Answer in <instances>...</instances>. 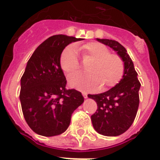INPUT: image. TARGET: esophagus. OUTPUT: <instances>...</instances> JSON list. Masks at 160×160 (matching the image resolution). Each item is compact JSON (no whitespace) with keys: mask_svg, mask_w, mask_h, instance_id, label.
<instances>
[{"mask_svg":"<svg viewBox=\"0 0 160 160\" xmlns=\"http://www.w3.org/2000/svg\"><path fill=\"white\" fill-rule=\"evenodd\" d=\"M82 95L84 98H87V97H88V95H87V93H85V92H82Z\"/></svg>","mask_w":160,"mask_h":160,"instance_id":"34e87169","label":"esophagus"}]
</instances>
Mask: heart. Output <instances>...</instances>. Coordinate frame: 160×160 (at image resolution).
<instances>
[{
  "label": "heart",
  "instance_id": "b5f03b06",
  "mask_svg": "<svg viewBox=\"0 0 160 160\" xmlns=\"http://www.w3.org/2000/svg\"><path fill=\"white\" fill-rule=\"evenodd\" d=\"M84 57L93 60L88 66V74L76 73L68 79L69 85L80 90H95L116 85L124 74V62L116 54H111L107 47L98 42H89L81 47ZM60 65L65 74L71 75L79 70L77 51L69 46L62 52Z\"/></svg>",
  "mask_w": 160,
  "mask_h": 160
}]
</instances>
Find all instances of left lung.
<instances>
[{"label": "left lung", "instance_id": "left-lung-1", "mask_svg": "<svg viewBox=\"0 0 160 160\" xmlns=\"http://www.w3.org/2000/svg\"><path fill=\"white\" fill-rule=\"evenodd\" d=\"M117 52L124 62V74L118 84L98 94H88L97 102L98 109L91 116L96 132L106 136H120L129 129L135 120L139 107L141 83L134 64L124 47L115 40L96 38Z\"/></svg>", "mask_w": 160, "mask_h": 160}]
</instances>
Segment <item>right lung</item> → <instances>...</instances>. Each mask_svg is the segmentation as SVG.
<instances>
[{
  "label": "right lung",
  "mask_w": 160,
  "mask_h": 160,
  "mask_svg": "<svg viewBox=\"0 0 160 160\" xmlns=\"http://www.w3.org/2000/svg\"><path fill=\"white\" fill-rule=\"evenodd\" d=\"M83 40L53 35L38 47L20 80L19 100L28 127L40 136H54L67 131L71 114L84 102L81 93L66 88L60 58L73 42Z\"/></svg>",
  "instance_id": "obj_1"
}]
</instances>
